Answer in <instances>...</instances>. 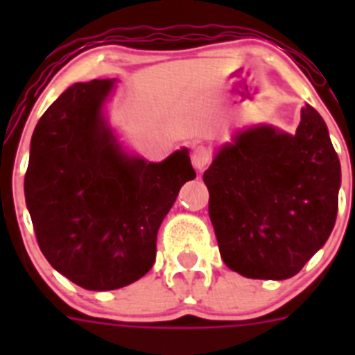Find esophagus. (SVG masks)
Listing matches in <instances>:
<instances>
[{
    "mask_svg": "<svg viewBox=\"0 0 355 355\" xmlns=\"http://www.w3.org/2000/svg\"><path fill=\"white\" fill-rule=\"evenodd\" d=\"M211 162V150L205 146H199L192 150V165L197 171H202L206 168V165Z\"/></svg>",
    "mask_w": 355,
    "mask_h": 355,
    "instance_id": "34e87169",
    "label": "esophagus"
}]
</instances>
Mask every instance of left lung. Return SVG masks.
I'll list each match as a JSON object with an SVG mask.
<instances>
[{
    "label": "left lung",
    "mask_w": 355,
    "mask_h": 355,
    "mask_svg": "<svg viewBox=\"0 0 355 355\" xmlns=\"http://www.w3.org/2000/svg\"><path fill=\"white\" fill-rule=\"evenodd\" d=\"M202 180L222 259L243 277H293L336 222L340 158L309 105L295 135L270 126L238 133Z\"/></svg>",
    "instance_id": "8db88e82"
}]
</instances>
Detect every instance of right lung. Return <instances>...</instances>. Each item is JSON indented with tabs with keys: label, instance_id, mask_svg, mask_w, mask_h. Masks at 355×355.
I'll use <instances>...</instances> for the list:
<instances>
[{
	"label": "right lung",
	"instance_id": "obj_1",
	"mask_svg": "<svg viewBox=\"0 0 355 355\" xmlns=\"http://www.w3.org/2000/svg\"><path fill=\"white\" fill-rule=\"evenodd\" d=\"M112 80L69 87L37 122L24 197L37 243L55 270L85 290L139 281L180 188L196 178L187 149L162 163L131 158L101 108Z\"/></svg>",
	"mask_w": 355,
	"mask_h": 355
}]
</instances>
